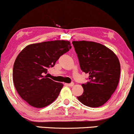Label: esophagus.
Instances as JSON below:
<instances>
[{"label":"esophagus","mask_w":134,"mask_h":134,"mask_svg":"<svg viewBox=\"0 0 134 134\" xmlns=\"http://www.w3.org/2000/svg\"><path fill=\"white\" fill-rule=\"evenodd\" d=\"M74 83H70L66 84V85H67V86H74Z\"/></svg>","instance_id":"obj_1"}]
</instances>
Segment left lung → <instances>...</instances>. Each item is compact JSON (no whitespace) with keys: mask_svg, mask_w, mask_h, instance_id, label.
Returning <instances> with one entry per match:
<instances>
[{"mask_svg":"<svg viewBox=\"0 0 134 134\" xmlns=\"http://www.w3.org/2000/svg\"><path fill=\"white\" fill-rule=\"evenodd\" d=\"M82 71L89 74V81L83 84L84 92L77 99L91 108L104 105L116 89L120 64L113 51L92 41H72Z\"/></svg>","mask_w":134,"mask_h":134,"instance_id":"left-lung-1","label":"left lung"}]
</instances>
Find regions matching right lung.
Wrapping results in <instances>:
<instances>
[{
  "instance_id": "1",
  "label": "right lung",
  "mask_w": 134,
  "mask_h": 134,
  "mask_svg": "<svg viewBox=\"0 0 134 134\" xmlns=\"http://www.w3.org/2000/svg\"><path fill=\"white\" fill-rule=\"evenodd\" d=\"M70 48L69 41L57 40L28 45L19 53L13 66V79L22 99L36 108L55 100L64 85L44 75Z\"/></svg>"
}]
</instances>
